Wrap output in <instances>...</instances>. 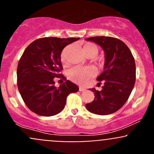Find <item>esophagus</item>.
<instances>
[{"instance_id":"esophagus-1","label":"esophagus","mask_w":154,"mask_h":154,"mask_svg":"<svg viewBox=\"0 0 154 154\" xmlns=\"http://www.w3.org/2000/svg\"><path fill=\"white\" fill-rule=\"evenodd\" d=\"M79 90H80V91H85V90H86V88H85L84 87H83V86H80V87H79Z\"/></svg>"}]
</instances>
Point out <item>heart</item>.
<instances>
[{
    "label": "heart",
    "instance_id": "1",
    "mask_svg": "<svg viewBox=\"0 0 154 154\" xmlns=\"http://www.w3.org/2000/svg\"><path fill=\"white\" fill-rule=\"evenodd\" d=\"M83 54L86 55L88 58H93L95 57L98 53V48L96 45L93 43H88L85 45L83 48ZM67 51V48L63 51L61 55V61L63 64L66 63V53ZM94 74V70L89 67H74L70 69L68 72V77L71 79L72 81L75 82L80 84H83L88 80H89L91 76Z\"/></svg>",
    "mask_w": 154,
    "mask_h": 154
}]
</instances>
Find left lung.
<instances>
[{
	"label": "left lung",
	"mask_w": 154,
	"mask_h": 154,
	"mask_svg": "<svg viewBox=\"0 0 154 154\" xmlns=\"http://www.w3.org/2000/svg\"><path fill=\"white\" fill-rule=\"evenodd\" d=\"M101 47L104 51L103 71L97 77L104 83L101 91L90 88L94 99L87 103V109L94 114L106 116L122 108L130 97L136 81V64L129 48L120 39L109 36L86 38Z\"/></svg>",
	"instance_id": "8db88e82"
}]
</instances>
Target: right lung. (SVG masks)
Segmentation results:
<instances>
[{
  "mask_svg": "<svg viewBox=\"0 0 154 154\" xmlns=\"http://www.w3.org/2000/svg\"><path fill=\"white\" fill-rule=\"evenodd\" d=\"M79 38H38L23 53L17 68V85L25 104L35 114H58L64 109L68 94L78 91L79 87L69 80L57 88L54 78L61 76L63 48Z\"/></svg>",
  "mask_w": 154,
  "mask_h": 154,
  "instance_id": "add662e5",
  "label": "right lung"
}]
</instances>
